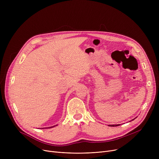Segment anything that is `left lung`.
<instances>
[{"mask_svg":"<svg viewBox=\"0 0 159 159\" xmlns=\"http://www.w3.org/2000/svg\"><path fill=\"white\" fill-rule=\"evenodd\" d=\"M135 120V119H132L131 120ZM131 121V120H130ZM120 124H112V125H108V126H111V127H115V126H119Z\"/></svg>","mask_w":159,"mask_h":159,"instance_id":"left-lung-1","label":"left lung"}]
</instances>
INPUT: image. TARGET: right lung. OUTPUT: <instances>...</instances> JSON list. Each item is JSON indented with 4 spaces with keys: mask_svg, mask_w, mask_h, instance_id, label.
<instances>
[{
    "mask_svg": "<svg viewBox=\"0 0 159 159\" xmlns=\"http://www.w3.org/2000/svg\"><path fill=\"white\" fill-rule=\"evenodd\" d=\"M57 126V125H55V126H51V127H48V128H42V129H46V128H53V127H55V126Z\"/></svg>",
    "mask_w": 159,
    "mask_h": 159,
    "instance_id": "add662e5",
    "label": "right lung"
}]
</instances>
